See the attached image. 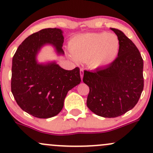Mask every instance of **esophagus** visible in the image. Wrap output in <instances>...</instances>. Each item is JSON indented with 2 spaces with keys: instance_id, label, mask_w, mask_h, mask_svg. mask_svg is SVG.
Masks as SVG:
<instances>
[{
  "instance_id": "1",
  "label": "esophagus",
  "mask_w": 153,
  "mask_h": 153,
  "mask_svg": "<svg viewBox=\"0 0 153 153\" xmlns=\"http://www.w3.org/2000/svg\"><path fill=\"white\" fill-rule=\"evenodd\" d=\"M80 77H81V80H82V76H83V69L80 70Z\"/></svg>"
}]
</instances>
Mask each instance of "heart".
<instances>
[{"mask_svg": "<svg viewBox=\"0 0 153 153\" xmlns=\"http://www.w3.org/2000/svg\"><path fill=\"white\" fill-rule=\"evenodd\" d=\"M73 59L87 62L92 69L111 64L118 56L120 41L115 34L107 32L88 33L75 36L71 42Z\"/></svg>", "mask_w": 153, "mask_h": 153, "instance_id": "heart-1", "label": "heart"}]
</instances>
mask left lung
I'll return each instance as SVG.
<instances>
[{
    "instance_id": "1",
    "label": "left lung",
    "mask_w": 153,
    "mask_h": 153,
    "mask_svg": "<svg viewBox=\"0 0 153 153\" xmlns=\"http://www.w3.org/2000/svg\"><path fill=\"white\" fill-rule=\"evenodd\" d=\"M120 41L118 57L102 69L85 71L89 87L87 106L96 115L114 118L131 110L144 88L143 59L138 49L122 31L111 28Z\"/></svg>"
}]
</instances>
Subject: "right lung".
I'll return each instance as SVG.
<instances>
[{"mask_svg": "<svg viewBox=\"0 0 153 153\" xmlns=\"http://www.w3.org/2000/svg\"><path fill=\"white\" fill-rule=\"evenodd\" d=\"M62 31L48 28L34 33L19 45L12 60L11 92L22 110L33 117L47 119L57 115L70 90L81 81L80 69L66 71L55 62L39 64V51L51 45L64 54Z\"/></svg>", "mask_w": 153, "mask_h": 153, "instance_id": "add662e5", "label": "right lung"}]
</instances>
